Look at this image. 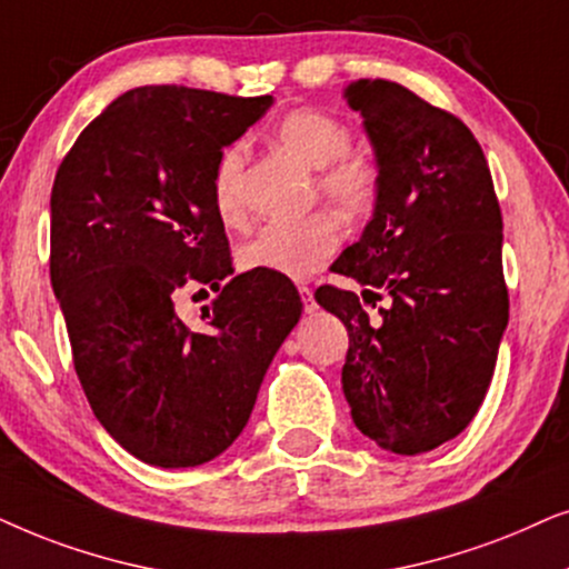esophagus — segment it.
<instances>
[{
	"mask_svg": "<svg viewBox=\"0 0 569 569\" xmlns=\"http://www.w3.org/2000/svg\"><path fill=\"white\" fill-rule=\"evenodd\" d=\"M299 293H301V301H305V312L312 315L317 312V301H315V293L309 286H299Z\"/></svg>",
	"mask_w": 569,
	"mask_h": 569,
	"instance_id": "1",
	"label": "esophagus"
}]
</instances>
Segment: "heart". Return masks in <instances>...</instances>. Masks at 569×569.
Wrapping results in <instances>:
<instances>
[{
  "instance_id": "1",
  "label": "heart",
  "mask_w": 569,
  "mask_h": 569,
  "mask_svg": "<svg viewBox=\"0 0 569 569\" xmlns=\"http://www.w3.org/2000/svg\"><path fill=\"white\" fill-rule=\"evenodd\" d=\"M278 142L301 163L317 169V192L338 213L359 218L375 208L380 194V171L367 156L351 150V130L320 109L289 111L278 124ZM247 153L241 146H229L213 171V208L223 223H239L241 173ZM340 247L338 223L325 213H312L299 221H278L257 229L239 247V264L244 270H268L283 278H312Z\"/></svg>"
}]
</instances>
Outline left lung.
Masks as SVG:
<instances>
[{"label": "left lung", "instance_id": "1", "mask_svg": "<svg viewBox=\"0 0 569 569\" xmlns=\"http://www.w3.org/2000/svg\"><path fill=\"white\" fill-rule=\"evenodd\" d=\"M343 98L375 146L380 194L361 239L332 264L361 293L320 286L315 299L348 330L340 382L353 423L416 456L458 437L487 398L510 312L502 210L456 113L380 78L351 82Z\"/></svg>", "mask_w": 569, "mask_h": 569}]
</instances>
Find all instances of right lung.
<instances>
[{"mask_svg": "<svg viewBox=\"0 0 569 569\" xmlns=\"http://www.w3.org/2000/svg\"><path fill=\"white\" fill-rule=\"evenodd\" d=\"M270 103L134 88L90 121L57 169L49 264L74 372L101 427L142 463L189 468L221 456L301 317L289 278L233 276L213 208L218 158ZM189 282L219 291L200 326L172 309Z\"/></svg>", "mask_w": 569, "mask_h": 569, "instance_id": "right-lung-1", "label": "right lung"}]
</instances>
